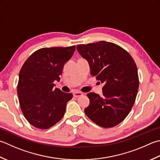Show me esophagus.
<instances>
[{"instance_id":"34e87169","label":"esophagus","mask_w":160,"mask_h":160,"mask_svg":"<svg viewBox=\"0 0 160 160\" xmlns=\"http://www.w3.org/2000/svg\"><path fill=\"white\" fill-rule=\"evenodd\" d=\"M73 95L74 97L77 98V97H80L81 96H82V93L79 92H75L73 93Z\"/></svg>"}]
</instances>
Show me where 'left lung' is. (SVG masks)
<instances>
[{
    "label": "left lung",
    "mask_w": 160,
    "mask_h": 160,
    "mask_svg": "<svg viewBox=\"0 0 160 160\" xmlns=\"http://www.w3.org/2000/svg\"><path fill=\"white\" fill-rule=\"evenodd\" d=\"M77 50L89 62L91 75L104 84L102 96L87 93L90 102L84 113L101 127L117 126L135 101L139 84L135 62L126 50L112 42L79 44Z\"/></svg>",
    "instance_id": "8db88e82"
}]
</instances>
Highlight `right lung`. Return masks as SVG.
Returning a JSON list of instances; mask_svg holds the SVG:
<instances>
[{"instance_id":"obj_1","label":"right lung","mask_w":160,"mask_h":160,"mask_svg":"<svg viewBox=\"0 0 160 160\" xmlns=\"http://www.w3.org/2000/svg\"><path fill=\"white\" fill-rule=\"evenodd\" d=\"M76 51V46L43 48L34 52L19 72L17 94L25 118L39 129H48L64 117L71 93L54 88L64 64Z\"/></svg>"}]
</instances>
